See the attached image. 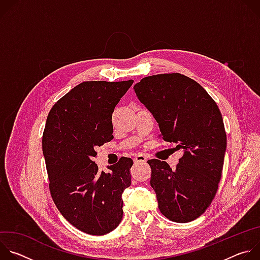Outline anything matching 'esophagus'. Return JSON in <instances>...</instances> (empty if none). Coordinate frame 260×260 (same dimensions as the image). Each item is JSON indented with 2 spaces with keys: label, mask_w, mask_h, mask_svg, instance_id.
<instances>
[{
  "label": "esophagus",
  "mask_w": 260,
  "mask_h": 260,
  "mask_svg": "<svg viewBox=\"0 0 260 260\" xmlns=\"http://www.w3.org/2000/svg\"><path fill=\"white\" fill-rule=\"evenodd\" d=\"M146 161H147L146 156H144L142 154H138L134 157V162L135 164H141V162H146Z\"/></svg>",
  "instance_id": "esophagus-1"
}]
</instances>
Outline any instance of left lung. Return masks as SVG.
<instances>
[{
	"mask_svg": "<svg viewBox=\"0 0 260 260\" xmlns=\"http://www.w3.org/2000/svg\"><path fill=\"white\" fill-rule=\"evenodd\" d=\"M134 89L160 137L183 152L176 170L158 159L147 161L158 208L172 221H192L211 205L223 169L226 134L220 110L203 86L179 73L145 77Z\"/></svg>",
	"mask_w": 260,
	"mask_h": 260,
	"instance_id": "obj_1",
	"label": "left lung"
}]
</instances>
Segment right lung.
Returning <instances> with one entry per match:
<instances>
[{
  "mask_svg": "<svg viewBox=\"0 0 260 260\" xmlns=\"http://www.w3.org/2000/svg\"><path fill=\"white\" fill-rule=\"evenodd\" d=\"M134 80L85 81L52 107L42 147L55 206L79 231L103 236L122 219V192L131 186L133 159L99 172L95 147L113 139L112 113Z\"/></svg>",
  "mask_w": 260,
  "mask_h": 260,
  "instance_id": "right-lung-1",
  "label": "right lung"
}]
</instances>
